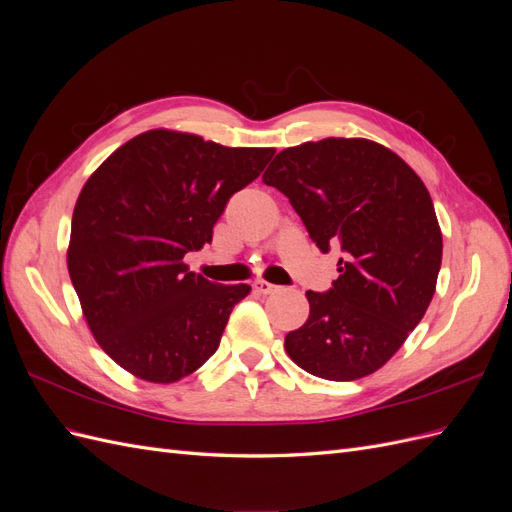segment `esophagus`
I'll list each match as a JSON object with an SVG mask.
<instances>
[{
    "label": "esophagus",
    "instance_id": "esophagus-1",
    "mask_svg": "<svg viewBox=\"0 0 512 512\" xmlns=\"http://www.w3.org/2000/svg\"><path fill=\"white\" fill-rule=\"evenodd\" d=\"M252 286H254V290H256L258 294H271V292H275L277 288H280V286L269 284V282H265V280H256Z\"/></svg>",
    "mask_w": 512,
    "mask_h": 512
}]
</instances>
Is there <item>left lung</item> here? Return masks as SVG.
Returning a JSON list of instances; mask_svg holds the SVG:
<instances>
[{
	"label": "left lung",
	"instance_id": "left-lung-1",
	"mask_svg": "<svg viewBox=\"0 0 512 512\" xmlns=\"http://www.w3.org/2000/svg\"><path fill=\"white\" fill-rule=\"evenodd\" d=\"M262 181L290 200L322 254L342 252L333 286L305 292L309 318L286 335L288 356L324 380L374 374L436 292L442 232L425 183L391 149L365 138L284 149Z\"/></svg>",
	"mask_w": 512,
	"mask_h": 512
}]
</instances>
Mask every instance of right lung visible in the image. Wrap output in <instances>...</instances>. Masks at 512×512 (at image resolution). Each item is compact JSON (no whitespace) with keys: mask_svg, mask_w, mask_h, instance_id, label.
I'll return each instance as SVG.
<instances>
[{"mask_svg":"<svg viewBox=\"0 0 512 512\" xmlns=\"http://www.w3.org/2000/svg\"><path fill=\"white\" fill-rule=\"evenodd\" d=\"M273 149L222 147L149 130L121 145L76 200L68 271L102 350L136 378L168 384L218 350L247 284H213L183 265L203 250L230 196Z\"/></svg>","mask_w":512,"mask_h":512,"instance_id":"add662e5","label":"right lung"}]
</instances>
